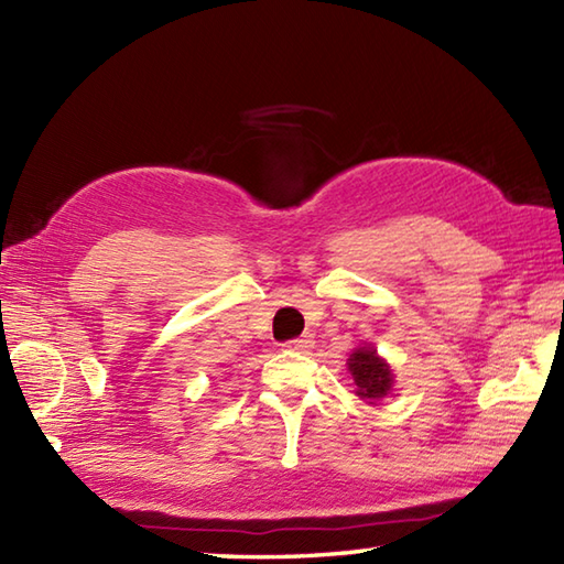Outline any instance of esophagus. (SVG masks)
Listing matches in <instances>:
<instances>
[{"instance_id":"34e87169","label":"esophagus","mask_w":564,"mask_h":564,"mask_svg":"<svg viewBox=\"0 0 564 564\" xmlns=\"http://www.w3.org/2000/svg\"><path fill=\"white\" fill-rule=\"evenodd\" d=\"M283 346H285V349H289V351L307 354V351L313 349V346H315V341H313V337H301V339H291V341H285Z\"/></svg>"}]
</instances>
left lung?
<instances>
[{
  "label": "left lung",
  "mask_w": 564,
  "mask_h": 564,
  "mask_svg": "<svg viewBox=\"0 0 564 564\" xmlns=\"http://www.w3.org/2000/svg\"><path fill=\"white\" fill-rule=\"evenodd\" d=\"M349 370L356 382V394L370 404L390 394L392 390V370L382 361L373 346H361L349 356Z\"/></svg>",
  "instance_id": "8db88e82"
}]
</instances>
